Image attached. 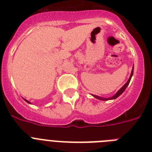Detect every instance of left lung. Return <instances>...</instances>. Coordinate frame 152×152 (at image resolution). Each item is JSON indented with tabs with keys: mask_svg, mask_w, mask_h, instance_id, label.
<instances>
[{
	"mask_svg": "<svg viewBox=\"0 0 152 152\" xmlns=\"http://www.w3.org/2000/svg\"><path fill=\"white\" fill-rule=\"evenodd\" d=\"M132 75H133V68H132V72H131V75H130V77L129 78L128 81L126 83V84L123 85V87H122L119 90V91H117V93H116V94L114 95V96H111V97H109V98H103V97H100V96H96V95H92L93 96H94L95 98H96V99H98V100H113V99H116V98H117L118 96H120V95L123 94V92H124V91L126 90V88H127V86L129 85V84L130 82V80H131L132 78Z\"/></svg>",
	"mask_w": 152,
	"mask_h": 152,
	"instance_id": "left-lung-1",
	"label": "left lung"
}]
</instances>
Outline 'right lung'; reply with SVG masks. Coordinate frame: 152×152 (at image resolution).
Here are the masks:
<instances>
[{"mask_svg": "<svg viewBox=\"0 0 152 152\" xmlns=\"http://www.w3.org/2000/svg\"><path fill=\"white\" fill-rule=\"evenodd\" d=\"M26 100V102H27V103H29V101H28V100Z\"/></svg>", "mask_w": 152, "mask_h": 152, "instance_id": "add662e5", "label": "right lung"}]
</instances>
